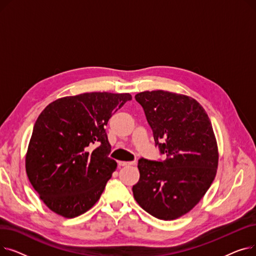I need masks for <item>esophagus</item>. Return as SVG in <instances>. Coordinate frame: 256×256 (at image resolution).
I'll list each match as a JSON object with an SVG mask.
<instances>
[{"mask_svg": "<svg viewBox=\"0 0 256 256\" xmlns=\"http://www.w3.org/2000/svg\"><path fill=\"white\" fill-rule=\"evenodd\" d=\"M135 163L134 162H124V160H120L119 162V166H128V165H134Z\"/></svg>", "mask_w": 256, "mask_h": 256, "instance_id": "esophagus-1", "label": "esophagus"}]
</instances>
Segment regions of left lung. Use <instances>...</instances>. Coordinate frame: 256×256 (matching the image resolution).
I'll list each match as a JSON object with an SVG mask.
<instances>
[{"instance_id": "8db88e82", "label": "left lung", "mask_w": 256, "mask_h": 256, "mask_svg": "<svg viewBox=\"0 0 256 256\" xmlns=\"http://www.w3.org/2000/svg\"><path fill=\"white\" fill-rule=\"evenodd\" d=\"M135 98L167 158L139 160L134 198L152 216L176 220L199 202L216 176L219 152L210 120L202 106L184 94L154 90Z\"/></svg>"}]
</instances>
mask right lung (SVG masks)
<instances>
[{
  "instance_id": "right-lung-1",
  "label": "right lung",
  "mask_w": 256,
  "mask_h": 256,
  "mask_svg": "<svg viewBox=\"0 0 256 256\" xmlns=\"http://www.w3.org/2000/svg\"><path fill=\"white\" fill-rule=\"evenodd\" d=\"M130 93L89 92L54 100L40 113L26 154V172L54 212L74 218L102 194L117 163L104 130Z\"/></svg>"
}]
</instances>
